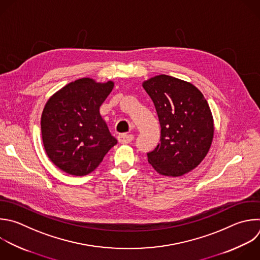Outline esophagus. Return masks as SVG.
Returning <instances> with one entry per match:
<instances>
[{
    "label": "esophagus",
    "instance_id": "obj_1",
    "mask_svg": "<svg viewBox=\"0 0 260 260\" xmlns=\"http://www.w3.org/2000/svg\"><path fill=\"white\" fill-rule=\"evenodd\" d=\"M117 140L120 144H128L134 140V136L127 135V134H121L117 137Z\"/></svg>",
    "mask_w": 260,
    "mask_h": 260
}]
</instances>
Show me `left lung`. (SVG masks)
Wrapping results in <instances>:
<instances>
[{
  "label": "left lung",
  "mask_w": 260,
  "mask_h": 260,
  "mask_svg": "<svg viewBox=\"0 0 260 260\" xmlns=\"http://www.w3.org/2000/svg\"><path fill=\"white\" fill-rule=\"evenodd\" d=\"M161 126L160 143L147 153L159 175L181 177L207 155L214 133L213 117L203 94L191 82L165 74L143 82Z\"/></svg>",
  "instance_id": "8db88e82"
}]
</instances>
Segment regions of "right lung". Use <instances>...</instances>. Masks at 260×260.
Instances as JSON below:
<instances>
[{
	"label": "right lung",
	"instance_id": "1",
	"mask_svg": "<svg viewBox=\"0 0 260 260\" xmlns=\"http://www.w3.org/2000/svg\"><path fill=\"white\" fill-rule=\"evenodd\" d=\"M114 82L83 77L69 82L46 103L42 113L43 144L50 160L71 176L91 174L117 144L100 114Z\"/></svg>",
	"mask_w": 260,
	"mask_h": 260
}]
</instances>
